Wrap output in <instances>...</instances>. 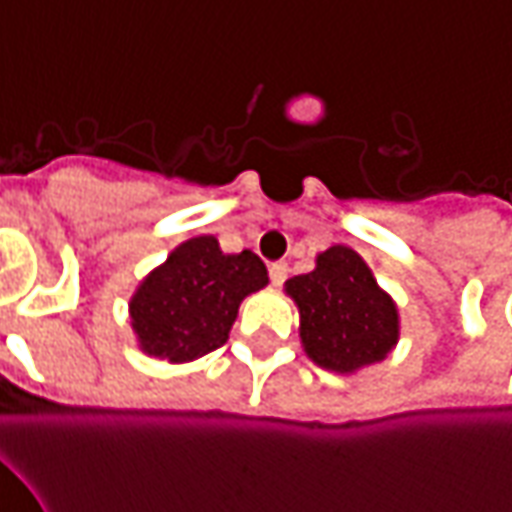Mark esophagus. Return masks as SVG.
I'll use <instances>...</instances> for the list:
<instances>
[{"label": "esophagus", "mask_w": 512, "mask_h": 512, "mask_svg": "<svg viewBox=\"0 0 512 512\" xmlns=\"http://www.w3.org/2000/svg\"><path fill=\"white\" fill-rule=\"evenodd\" d=\"M268 277H271V282L279 288V285L288 279V263H271V268H268Z\"/></svg>", "instance_id": "esophagus-1"}]
</instances>
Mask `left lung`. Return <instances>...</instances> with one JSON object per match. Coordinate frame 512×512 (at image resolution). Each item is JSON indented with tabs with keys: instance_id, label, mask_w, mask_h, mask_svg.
Masks as SVG:
<instances>
[{
	"instance_id": "left-lung-1",
	"label": "left lung",
	"mask_w": 512,
	"mask_h": 512,
	"mask_svg": "<svg viewBox=\"0 0 512 512\" xmlns=\"http://www.w3.org/2000/svg\"><path fill=\"white\" fill-rule=\"evenodd\" d=\"M299 307L301 345L315 365L356 373L376 365L397 345L400 318L392 296L354 249L337 244L315 257L310 274L285 282Z\"/></svg>"
}]
</instances>
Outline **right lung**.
I'll return each mask as SVG.
<instances>
[{"label": "right lung", "instance_id": "right-lung-1", "mask_svg": "<svg viewBox=\"0 0 512 512\" xmlns=\"http://www.w3.org/2000/svg\"><path fill=\"white\" fill-rule=\"evenodd\" d=\"M268 285L255 252L224 255L213 235L175 246L131 296L128 312L139 348L172 365L222 348L241 301Z\"/></svg>", "mask_w": 512, "mask_h": 512}]
</instances>
